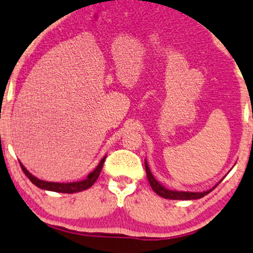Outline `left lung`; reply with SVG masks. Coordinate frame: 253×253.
<instances>
[{
	"label": "left lung",
	"instance_id": "1",
	"mask_svg": "<svg viewBox=\"0 0 253 253\" xmlns=\"http://www.w3.org/2000/svg\"><path fill=\"white\" fill-rule=\"evenodd\" d=\"M144 167H146V172H147V177L148 180H149V184L153 190L156 192V194L161 195V197L166 198V199H172V200H194V199H200V198L207 195L210 192H211L213 188L217 186H215L211 188L210 191L206 192H181V191H171L168 190V188L163 187L162 185L158 183V181L155 179L153 174H151L149 167L147 166V162H144Z\"/></svg>",
	"mask_w": 253,
	"mask_h": 253
}]
</instances>
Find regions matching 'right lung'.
Here are the masks:
<instances>
[{
	"label": "right lung",
	"instance_id": "right-lung-1",
	"mask_svg": "<svg viewBox=\"0 0 253 253\" xmlns=\"http://www.w3.org/2000/svg\"><path fill=\"white\" fill-rule=\"evenodd\" d=\"M106 156L100 161V163L97 166L95 170L92 171L91 173L87 176L86 179L81 180V181H75V183H53V181H45L42 179H38L35 176H32L31 173L29 172L28 170L23 167V164L21 163L22 170L23 172L26 174V177L29 178L30 180L32 181L36 186H38L39 188H42V190H48V191H54V192H60V193H75V192H81L83 190H86V188L91 187L93 183L97 180V178L99 177L100 171H102L104 161H105Z\"/></svg>",
	"mask_w": 253,
	"mask_h": 253
}]
</instances>
